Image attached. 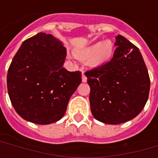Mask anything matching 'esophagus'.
Returning <instances> with one entry per match:
<instances>
[{"mask_svg": "<svg viewBox=\"0 0 158 158\" xmlns=\"http://www.w3.org/2000/svg\"><path fill=\"white\" fill-rule=\"evenodd\" d=\"M82 81L83 82H87V77H86V76L84 75V73H83V72H82Z\"/></svg>", "mask_w": 158, "mask_h": 158, "instance_id": "1", "label": "esophagus"}]
</instances>
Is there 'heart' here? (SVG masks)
Here are the masks:
<instances>
[{"instance_id":"obj_1","label":"heart","mask_w":158,"mask_h":158,"mask_svg":"<svg viewBox=\"0 0 158 158\" xmlns=\"http://www.w3.org/2000/svg\"><path fill=\"white\" fill-rule=\"evenodd\" d=\"M114 47L111 41L106 40L104 42H97L90 46L84 47L82 50L76 52V56L81 60H88L89 57L90 64L98 66L106 63L113 56Z\"/></svg>"}]
</instances>
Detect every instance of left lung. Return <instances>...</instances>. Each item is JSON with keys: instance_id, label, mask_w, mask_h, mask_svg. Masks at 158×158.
Wrapping results in <instances>:
<instances>
[{"instance_id": "obj_1", "label": "left lung", "mask_w": 158, "mask_h": 158, "mask_svg": "<svg viewBox=\"0 0 158 158\" xmlns=\"http://www.w3.org/2000/svg\"><path fill=\"white\" fill-rule=\"evenodd\" d=\"M112 59L85 72L90 87L92 115L106 124L117 125L135 118L149 98L150 80L138 47L121 35Z\"/></svg>"}]
</instances>
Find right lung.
<instances>
[{"label":"right lung","mask_w":158,"mask_h":158,"mask_svg":"<svg viewBox=\"0 0 158 158\" xmlns=\"http://www.w3.org/2000/svg\"><path fill=\"white\" fill-rule=\"evenodd\" d=\"M66 56L67 49L51 34L40 32L23 41L7 76L9 98L22 118L46 125L63 117L82 82L80 71L62 67Z\"/></svg>","instance_id":"1"}]
</instances>
